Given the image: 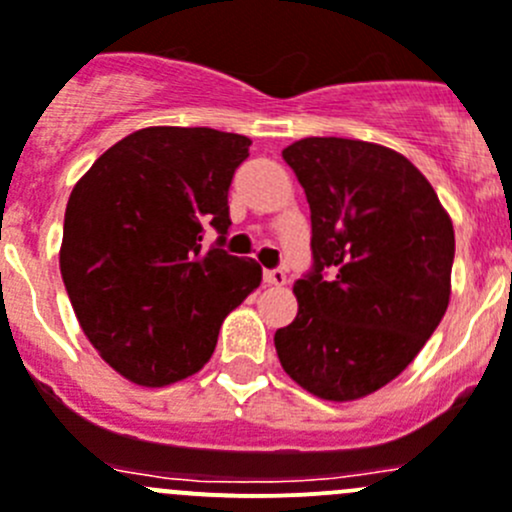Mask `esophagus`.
I'll return each mask as SVG.
<instances>
[{
    "label": "esophagus",
    "instance_id": "34e87169",
    "mask_svg": "<svg viewBox=\"0 0 512 512\" xmlns=\"http://www.w3.org/2000/svg\"><path fill=\"white\" fill-rule=\"evenodd\" d=\"M265 282L267 285H285L287 282V272L282 267H272V270H265Z\"/></svg>",
    "mask_w": 512,
    "mask_h": 512
}]
</instances>
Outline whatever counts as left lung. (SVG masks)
<instances>
[{
	"label": "left lung",
	"instance_id": "8db88e82",
	"mask_svg": "<svg viewBox=\"0 0 512 512\" xmlns=\"http://www.w3.org/2000/svg\"><path fill=\"white\" fill-rule=\"evenodd\" d=\"M312 222L297 317L275 332L287 375L322 400L375 393L415 360L450 300L455 235L430 182L388 147L307 137L282 150Z\"/></svg>",
	"mask_w": 512,
	"mask_h": 512
}]
</instances>
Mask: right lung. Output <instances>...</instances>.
Segmentation results:
<instances>
[{
  "instance_id": "add662e5",
  "label": "right lung",
  "mask_w": 512,
  "mask_h": 512,
  "mask_svg": "<svg viewBox=\"0 0 512 512\" xmlns=\"http://www.w3.org/2000/svg\"><path fill=\"white\" fill-rule=\"evenodd\" d=\"M252 142L210 127H147L74 185L59 270L74 315L119 375L162 388L212 357L222 320L262 280L225 250L232 177ZM207 229L218 232L210 248Z\"/></svg>"
}]
</instances>
